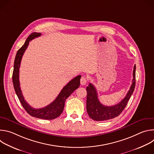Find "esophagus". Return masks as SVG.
Instances as JSON below:
<instances>
[{
	"mask_svg": "<svg viewBox=\"0 0 154 154\" xmlns=\"http://www.w3.org/2000/svg\"><path fill=\"white\" fill-rule=\"evenodd\" d=\"M86 83H87L86 78L85 77H84V76L82 77L81 79H80V83H81V85H85L86 84Z\"/></svg>",
	"mask_w": 154,
	"mask_h": 154,
	"instance_id": "1",
	"label": "esophagus"
}]
</instances>
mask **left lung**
Masks as SVG:
<instances>
[{
  "label": "left lung",
  "instance_id": "obj_1",
  "mask_svg": "<svg viewBox=\"0 0 154 154\" xmlns=\"http://www.w3.org/2000/svg\"><path fill=\"white\" fill-rule=\"evenodd\" d=\"M135 70L136 66H134L133 71L132 83L125 97L118 104L113 106H105L99 100L96 88L92 83H89L86 87V111L89 116L97 121H105L113 119L119 116L127 105L131 94L134 91L135 87Z\"/></svg>",
  "mask_w": 154,
  "mask_h": 154
}]
</instances>
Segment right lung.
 <instances>
[{
    "instance_id": "1",
    "label": "right lung",
    "mask_w": 154,
    "mask_h": 154,
    "mask_svg": "<svg viewBox=\"0 0 154 154\" xmlns=\"http://www.w3.org/2000/svg\"><path fill=\"white\" fill-rule=\"evenodd\" d=\"M41 35V34L40 33H32L27 38L24 45L17 51L14 59L12 80L15 92L26 111L32 116L42 119L51 120L58 118L62 113L66 99L79 87L81 75H79L75 77L64 86L57 98L48 106L41 108H34L31 106L24 99L20 90L19 79V68L22 58L29 45V42Z\"/></svg>"
}]
</instances>
